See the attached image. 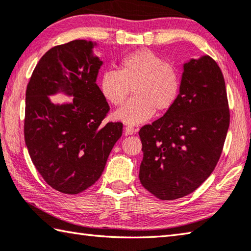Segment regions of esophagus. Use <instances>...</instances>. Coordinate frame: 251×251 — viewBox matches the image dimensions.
<instances>
[{"label": "esophagus", "mask_w": 251, "mask_h": 251, "mask_svg": "<svg viewBox=\"0 0 251 251\" xmlns=\"http://www.w3.org/2000/svg\"><path fill=\"white\" fill-rule=\"evenodd\" d=\"M125 133L126 135H132L135 133V129L133 126H126L125 127Z\"/></svg>", "instance_id": "1"}]
</instances>
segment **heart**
Wrapping results in <instances>:
<instances>
[{
	"label": "heart",
	"mask_w": 251,
	"mask_h": 251,
	"mask_svg": "<svg viewBox=\"0 0 251 251\" xmlns=\"http://www.w3.org/2000/svg\"><path fill=\"white\" fill-rule=\"evenodd\" d=\"M177 71L150 50H139L126 55L119 71L105 70L99 88L106 100L120 106L131 92L134 97L118 109L113 117L126 125L138 126L153 117L155 109L165 112L173 107L179 93Z\"/></svg>",
	"instance_id": "heart-1"
}]
</instances>
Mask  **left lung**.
Segmentation results:
<instances>
[{
	"label": "left lung",
	"instance_id": "8db88e82",
	"mask_svg": "<svg viewBox=\"0 0 251 251\" xmlns=\"http://www.w3.org/2000/svg\"><path fill=\"white\" fill-rule=\"evenodd\" d=\"M229 126L222 71L209 55L182 64L179 94L166 113L139 132L140 181L160 200H175L201 186L213 172Z\"/></svg>",
	"mask_w": 251,
	"mask_h": 251
}]
</instances>
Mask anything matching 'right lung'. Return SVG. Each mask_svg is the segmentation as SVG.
<instances>
[{"label": "right lung", "instance_id": "obj_1", "mask_svg": "<svg viewBox=\"0 0 251 251\" xmlns=\"http://www.w3.org/2000/svg\"><path fill=\"white\" fill-rule=\"evenodd\" d=\"M91 40H73L47 51L26 89L25 142L46 182L67 195H77L95 183L113 145L121 138V122L101 121L109 111L96 84L103 64ZM63 93L73 100L50 101Z\"/></svg>", "mask_w": 251, "mask_h": 251}]
</instances>
